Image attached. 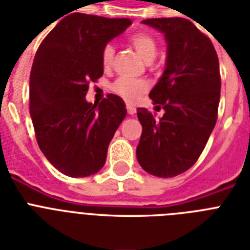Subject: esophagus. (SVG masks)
I'll return each mask as SVG.
<instances>
[{"label": "esophagus", "instance_id": "obj_1", "mask_svg": "<svg viewBox=\"0 0 250 250\" xmlns=\"http://www.w3.org/2000/svg\"><path fill=\"white\" fill-rule=\"evenodd\" d=\"M126 109H127V113H129V115H134V113H135V108L133 107V105L127 104Z\"/></svg>", "mask_w": 250, "mask_h": 250}]
</instances>
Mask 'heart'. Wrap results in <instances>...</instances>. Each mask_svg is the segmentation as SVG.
<instances>
[{"label":"heart","mask_w":250,"mask_h":250,"mask_svg":"<svg viewBox=\"0 0 250 250\" xmlns=\"http://www.w3.org/2000/svg\"><path fill=\"white\" fill-rule=\"evenodd\" d=\"M129 42L137 50V53L141 55L142 59L147 63H151L156 58L157 43L152 36L148 33H137V35L131 36ZM113 58H115V47L111 43H107L102 49L101 53L102 67L104 69L111 68ZM147 89H148V85L146 81L127 79V77H120L111 85V90L116 95L123 98L124 101H126L127 103L137 102L142 94L147 91Z\"/></svg>","instance_id":"1"}]
</instances>
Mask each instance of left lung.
<instances>
[{
	"label": "left lung",
	"mask_w": 250,
	"mask_h": 250,
	"mask_svg": "<svg viewBox=\"0 0 250 250\" xmlns=\"http://www.w3.org/2000/svg\"><path fill=\"white\" fill-rule=\"evenodd\" d=\"M164 33L167 67L149 98L156 120L147 108H138L142 135L138 163L147 173L171 178L188 170L200 157L217 123L221 75L210 39L185 18H155L142 21Z\"/></svg>",
	"instance_id": "obj_1"
}]
</instances>
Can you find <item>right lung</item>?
<instances>
[{
    "mask_svg": "<svg viewBox=\"0 0 250 250\" xmlns=\"http://www.w3.org/2000/svg\"><path fill=\"white\" fill-rule=\"evenodd\" d=\"M130 19L73 13L46 36L29 80V112L45 157L63 174L80 178L101 170L125 103L108 94L99 104L85 99L89 83L103 76L102 49L121 35Z\"/></svg>",
    "mask_w": 250,
    "mask_h": 250,
    "instance_id": "right-lung-1",
    "label": "right lung"
}]
</instances>
